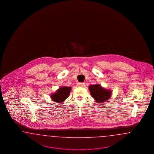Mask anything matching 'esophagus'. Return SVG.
Wrapping results in <instances>:
<instances>
[{"label": "esophagus", "instance_id": "obj_1", "mask_svg": "<svg viewBox=\"0 0 154 154\" xmlns=\"http://www.w3.org/2000/svg\"><path fill=\"white\" fill-rule=\"evenodd\" d=\"M77 85H78L79 87H84V86H85V84L82 83V82H79Z\"/></svg>", "mask_w": 154, "mask_h": 154}]
</instances>
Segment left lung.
Here are the masks:
<instances>
[{
  "label": "left lung",
  "mask_w": 154,
  "mask_h": 154,
  "mask_svg": "<svg viewBox=\"0 0 154 154\" xmlns=\"http://www.w3.org/2000/svg\"><path fill=\"white\" fill-rule=\"evenodd\" d=\"M89 89L91 97L97 103L106 102L110 99L112 95L111 90L105 89L99 84L90 85Z\"/></svg>",
  "instance_id": "8db88e82"
}]
</instances>
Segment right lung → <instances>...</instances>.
<instances>
[{"label": "right lung", "instance_id": "1", "mask_svg": "<svg viewBox=\"0 0 154 154\" xmlns=\"http://www.w3.org/2000/svg\"><path fill=\"white\" fill-rule=\"evenodd\" d=\"M71 87L62 86L56 90V92L50 95L52 100L56 103H62L69 95Z\"/></svg>", "mask_w": 154, "mask_h": 154}]
</instances>
